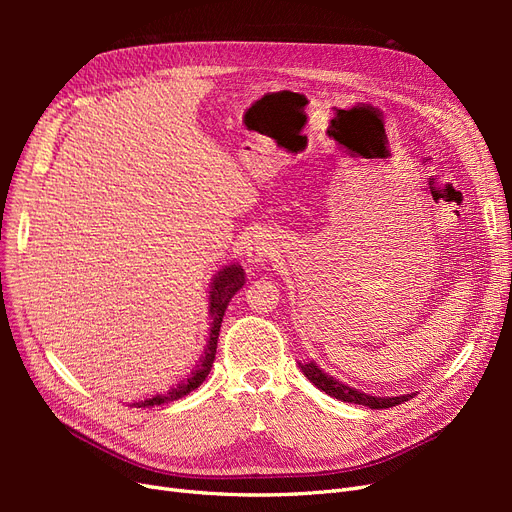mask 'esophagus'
<instances>
[{"instance_id":"34e87169","label":"esophagus","mask_w":512,"mask_h":512,"mask_svg":"<svg viewBox=\"0 0 512 512\" xmlns=\"http://www.w3.org/2000/svg\"><path fill=\"white\" fill-rule=\"evenodd\" d=\"M247 258L252 262H262L265 258H269V245L262 239H254L247 247Z\"/></svg>"}]
</instances>
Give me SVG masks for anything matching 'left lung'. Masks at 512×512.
I'll use <instances>...</instances> for the list:
<instances>
[{"label": "left lung", "mask_w": 512, "mask_h": 512, "mask_svg": "<svg viewBox=\"0 0 512 512\" xmlns=\"http://www.w3.org/2000/svg\"><path fill=\"white\" fill-rule=\"evenodd\" d=\"M301 371L305 374V378L316 384L320 391H324L327 395L335 397V399H342V401H348V404H359V406H367L371 410H380V408H393V406H399L404 404V401L412 399V395H399V397H374V395H367V393H361L356 389H350L348 384H342L339 380L331 378L324 374V371L316 365V363H299Z\"/></svg>", "instance_id": "obj_1"}]
</instances>
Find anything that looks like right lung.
<instances>
[{
	"label": "right lung",
	"instance_id": "add662e5",
	"mask_svg": "<svg viewBox=\"0 0 512 512\" xmlns=\"http://www.w3.org/2000/svg\"><path fill=\"white\" fill-rule=\"evenodd\" d=\"M245 284V273L239 265H228L218 275L213 277V284L209 290V316H211V331H209V342L205 346L203 356L196 363V367L190 371L188 378H183L179 384L170 386L168 391L156 393L153 397H145L141 401H134V408H153V406H162L170 404V401H177L198 389L200 384L205 382L209 376V371L215 361V348H218V337H220V327H222V318L230 299L235 297V292L243 288Z\"/></svg>",
	"mask_w": 512,
	"mask_h": 512
}]
</instances>
